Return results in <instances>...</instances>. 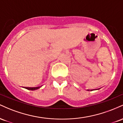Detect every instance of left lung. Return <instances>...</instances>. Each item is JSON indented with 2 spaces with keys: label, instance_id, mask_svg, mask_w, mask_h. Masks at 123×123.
Returning <instances> with one entry per match:
<instances>
[{
  "label": "left lung",
  "instance_id": "obj_1",
  "mask_svg": "<svg viewBox=\"0 0 123 123\" xmlns=\"http://www.w3.org/2000/svg\"><path fill=\"white\" fill-rule=\"evenodd\" d=\"M88 90V91H89V90ZM92 90H91V91H92Z\"/></svg>",
  "mask_w": 123,
  "mask_h": 123
}]
</instances>
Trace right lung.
I'll return each mask as SVG.
<instances>
[{"label":"right lung","instance_id":"1","mask_svg":"<svg viewBox=\"0 0 123 123\" xmlns=\"http://www.w3.org/2000/svg\"><path fill=\"white\" fill-rule=\"evenodd\" d=\"M41 87H24L26 89L29 90H37V89Z\"/></svg>","mask_w":123,"mask_h":123}]
</instances>
